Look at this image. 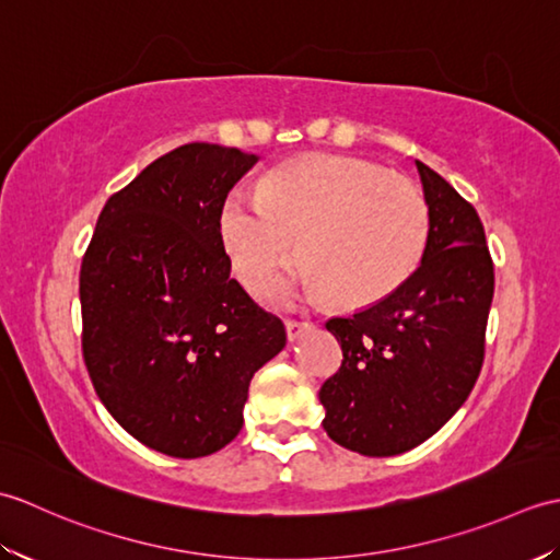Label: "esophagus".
<instances>
[{"label": "esophagus", "instance_id": "obj_1", "mask_svg": "<svg viewBox=\"0 0 560 560\" xmlns=\"http://www.w3.org/2000/svg\"><path fill=\"white\" fill-rule=\"evenodd\" d=\"M287 337H289V341H295L299 337H303L305 331H311L315 325L313 323H307V319H287Z\"/></svg>", "mask_w": 560, "mask_h": 560}]
</instances>
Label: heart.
Instances as JSON below:
<instances>
[{
	"label": "heart",
	"mask_w": 560,
	"mask_h": 560,
	"mask_svg": "<svg viewBox=\"0 0 560 560\" xmlns=\"http://www.w3.org/2000/svg\"><path fill=\"white\" fill-rule=\"evenodd\" d=\"M431 217L407 177L383 165L315 156L279 165L259 192L237 187L221 209V241L247 287H259L301 245L295 277L337 307H368L421 265Z\"/></svg>",
	"instance_id": "1"
}]
</instances>
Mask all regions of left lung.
I'll list each match as a JSON object with an SVG mask.
<instances>
[{
  "instance_id": "obj_1",
  "label": "left lung",
  "mask_w": 560,
  "mask_h": 560,
  "mask_svg": "<svg viewBox=\"0 0 560 560\" xmlns=\"http://www.w3.org/2000/svg\"><path fill=\"white\" fill-rule=\"evenodd\" d=\"M416 168L431 217L421 267L368 311L325 325L343 361L319 387L323 425L368 457L399 455L440 431L483 365L495 283L483 223L445 177L421 161Z\"/></svg>"
}]
</instances>
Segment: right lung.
<instances>
[{
    "instance_id": "1",
    "label": "right lung",
    "mask_w": 560,
    "mask_h": 560,
    "mask_svg": "<svg viewBox=\"0 0 560 560\" xmlns=\"http://www.w3.org/2000/svg\"><path fill=\"white\" fill-rule=\"evenodd\" d=\"M257 163L219 144L177 147L115 192L79 271L81 351L129 435L195 459L241 433L249 380L287 329L231 279L221 209Z\"/></svg>"
}]
</instances>
